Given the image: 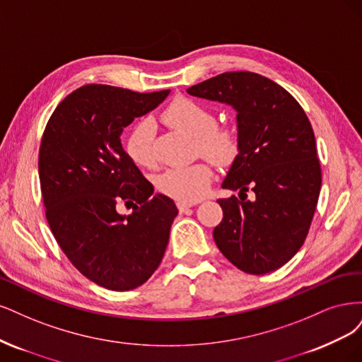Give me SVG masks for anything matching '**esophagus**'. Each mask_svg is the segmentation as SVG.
Instances as JSON below:
<instances>
[{"mask_svg": "<svg viewBox=\"0 0 362 362\" xmlns=\"http://www.w3.org/2000/svg\"><path fill=\"white\" fill-rule=\"evenodd\" d=\"M194 204L192 203H183V202H177V207H179V211L180 212H185L186 209H189V207H192Z\"/></svg>", "mask_w": 362, "mask_h": 362, "instance_id": "34e87169", "label": "esophagus"}]
</instances>
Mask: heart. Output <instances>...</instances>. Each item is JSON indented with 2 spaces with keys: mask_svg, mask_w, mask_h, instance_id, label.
I'll return each instance as SVG.
<instances>
[{
  "mask_svg": "<svg viewBox=\"0 0 362 362\" xmlns=\"http://www.w3.org/2000/svg\"><path fill=\"white\" fill-rule=\"evenodd\" d=\"M162 120L171 127L188 134L200 153L218 164H228L238 153V139L231 131L215 124L214 114L202 103L188 98L174 99L162 112ZM153 124L138 123L126 141V151L139 167H151L153 158ZM212 179V168L207 162L168 168L156 180L160 192L183 203H194L204 195Z\"/></svg>",
  "mask_w": 362,
  "mask_h": 362,
  "instance_id": "b5f03b06",
  "label": "heart"
}]
</instances>
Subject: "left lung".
<instances>
[{
	"mask_svg": "<svg viewBox=\"0 0 362 362\" xmlns=\"http://www.w3.org/2000/svg\"><path fill=\"white\" fill-rule=\"evenodd\" d=\"M236 111L238 155L223 188L244 194L218 200L224 218L214 230L219 251L254 275L286 264L304 243L316 211L322 171L304 110L287 90L252 72H226L186 90Z\"/></svg>",
	"mask_w": 362,
	"mask_h": 362,
	"instance_id": "obj_1",
	"label": "left lung"
}]
</instances>
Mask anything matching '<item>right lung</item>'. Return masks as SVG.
Returning a JSON list of instances; mask_svg holds the SVG:
<instances>
[{
	"instance_id": "add662e5",
	"label": "right lung",
	"mask_w": 362,
	"mask_h": 362,
	"mask_svg": "<svg viewBox=\"0 0 362 362\" xmlns=\"http://www.w3.org/2000/svg\"><path fill=\"white\" fill-rule=\"evenodd\" d=\"M168 95L84 86L58 105L43 132L39 177L46 219L76 269L108 290L147 281L179 214L170 197L153 194L120 143L124 127ZM120 202L133 204L129 216L117 212Z\"/></svg>"
}]
</instances>
